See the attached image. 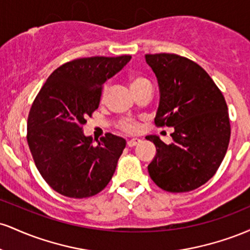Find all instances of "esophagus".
Listing matches in <instances>:
<instances>
[{
    "label": "esophagus",
    "instance_id": "34e87169",
    "mask_svg": "<svg viewBox=\"0 0 250 250\" xmlns=\"http://www.w3.org/2000/svg\"><path fill=\"white\" fill-rule=\"evenodd\" d=\"M140 142H141V140L140 139H131L127 142V145H128V147H135V146L139 145Z\"/></svg>",
    "mask_w": 250,
    "mask_h": 250
}]
</instances>
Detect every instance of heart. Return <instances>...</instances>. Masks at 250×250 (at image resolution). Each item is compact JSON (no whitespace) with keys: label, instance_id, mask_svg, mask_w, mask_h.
I'll return each instance as SVG.
<instances>
[{"label":"heart","instance_id":"b5f03b06","mask_svg":"<svg viewBox=\"0 0 250 250\" xmlns=\"http://www.w3.org/2000/svg\"><path fill=\"white\" fill-rule=\"evenodd\" d=\"M146 83H149V81L142 76H134L131 77L130 80V85L133 90H135L136 88L141 87L143 84H146ZM107 91H108V88L104 87L102 93L103 99H104L105 95H107ZM119 127L121 128L123 131H125V133H135V131L139 130V123H137L136 120L131 119V117H127V119H123L120 121Z\"/></svg>","mask_w":250,"mask_h":250}]
</instances>
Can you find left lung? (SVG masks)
<instances>
[{
  "mask_svg": "<svg viewBox=\"0 0 250 250\" xmlns=\"http://www.w3.org/2000/svg\"><path fill=\"white\" fill-rule=\"evenodd\" d=\"M146 62L156 75L160 103L157 127H174L173 142L156 135V155L149 163L151 180L170 193H186L214 176L227 153L230 122L225 97L207 71L176 54H147Z\"/></svg>",
  "mask_w": 250,
  "mask_h": 250,
  "instance_id": "left-lung-1",
  "label": "left lung"
}]
</instances>
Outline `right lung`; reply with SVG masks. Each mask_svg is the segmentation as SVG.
I'll return each instance as SVG.
<instances>
[{"label": "right lung", "mask_w": 250, "mask_h": 250, "mask_svg": "<svg viewBox=\"0 0 250 250\" xmlns=\"http://www.w3.org/2000/svg\"><path fill=\"white\" fill-rule=\"evenodd\" d=\"M130 59L94 56L64 63L51 73L31 104L28 146L40 174L63 196H94L115 173L125 140L107 133L94 145L82 125L99 108L103 83Z\"/></svg>", "instance_id": "right-lung-1"}]
</instances>
